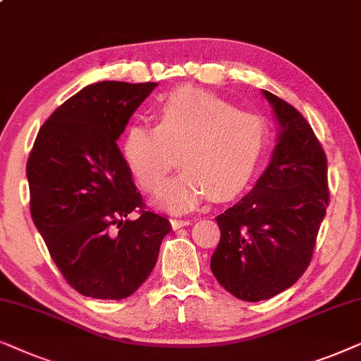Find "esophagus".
I'll list each match as a JSON object with an SVG mask.
<instances>
[{
	"mask_svg": "<svg viewBox=\"0 0 361 361\" xmlns=\"http://www.w3.org/2000/svg\"><path fill=\"white\" fill-rule=\"evenodd\" d=\"M191 224V219L183 218V219H171V226L173 228H183V226Z\"/></svg>",
	"mask_w": 361,
	"mask_h": 361,
	"instance_id": "1",
	"label": "esophagus"
}]
</instances>
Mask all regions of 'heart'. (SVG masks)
Wrapping results in <instances>:
<instances>
[{
  "label": "heart",
  "mask_w": 361,
  "mask_h": 361,
  "mask_svg": "<svg viewBox=\"0 0 361 361\" xmlns=\"http://www.w3.org/2000/svg\"><path fill=\"white\" fill-rule=\"evenodd\" d=\"M157 125L132 123L122 142L128 170L145 191H158L178 160L185 168L158 195L171 211H188L208 193L236 195L256 175L267 127L208 90L181 87L158 104Z\"/></svg>",
  "instance_id": "b5f03b06"
}]
</instances>
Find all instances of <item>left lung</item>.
Returning <instances> with one entry per match:
<instances>
[{
  "label": "left lung",
  "instance_id": "left-lung-1",
  "mask_svg": "<svg viewBox=\"0 0 361 361\" xmlns=\"http://www.w3.org/2000/svg\"><path fill=\"white\" fill-rule=\"evenodd\" d=\"M279 123L271 163L244 198L216 216L221 239L211 271L229 294L266 300L309 267L329 206L326 157L307 120L267 90Z\"/></svg>",
  "mask_w": 361,
  "mask_h": 361
}]
</instances>
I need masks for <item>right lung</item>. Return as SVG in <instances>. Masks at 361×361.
Instances as JSON below:
<instances>
[{"instance_id":"add662e5","label":"right lung","mask_w":361,"mask_h":361,"mask_svg":"<svg viewBox=\"0 0 361 361\" xmlns=\"http://www.w3.org/2000/svg\"><path fill=\"white\" fill-rule=\"evenodd\" d=\"M155 82L105 80L57 107L27 158L30 206L52 261L72 289L122 300L155 267L170 221L145 209L117 145ZM137 210L139 218L130 220Z\"/></svg>"}]
</instances>
